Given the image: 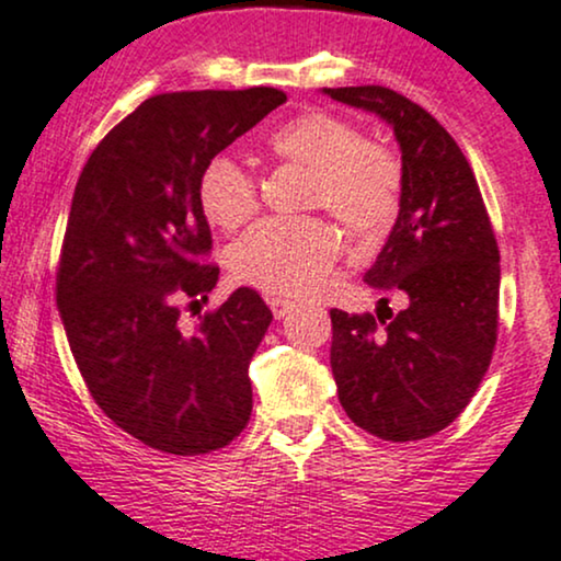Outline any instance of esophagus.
Segmentation results:
<instances>
[{"label": "esophagus", "mask_w": 561, "mask_h": 561, "mask_svg": "<svg viewBox=\"0 0 561 561\" xmlns=\"http://www.w3.org/2000/svg\"><path fill=\"white\" fill-rule=\"evenodd\" d=\"M294 301L286 299V296H270V309H273L275 320H283L288 312H291Z\"/></svg>", "instance_id": "esophagus-1"}]
</instances>
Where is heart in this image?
<instances>
[{"mask_svg":"<svg viewBox=\"0 0 561 561\" xmlns=\"http://www.w3.org/2000/svg\"><path fill=\"white\" fill-rule=\"evenodd\" d=\"M280 160L312 173L307 204L341 226L375 233L399 207L401 168L391 151L367 144L352 123L331 112H305L267 138ZM196 199L217 228L233 230L256 213V183L233 157L217 154L202 168ZM341 252L335 230L318 217H267L233 247V273L265 291L301 296L318 288Z\"/></svg>","mask_w":561,"mask_h":561,"instance_id":"heart-1","label":"heart"}]
</instances>
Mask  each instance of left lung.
Instances as JSON below:
<instances>
[{
    "mask_svg": "<svg viewBox=\"0 0 561 561\" xmlns=\"http://www.w3.org/2000/svg\"><path fill=\"white\" fill-rule=\"evenodd\" d=\"M388 123L401 149L399 217L365 273L404 294L379 318L331 309V367L354 425L383 440L444 431L476 397L499 328V247L470 162L431 112L386 85L322 89Z\"/></svg>",
    "mask_w": 561,
    "mask_h": 561,
    "instance_id": "8db88e82",
    "label": "left lung"
}]
</instances>
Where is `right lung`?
Instances as JSON below:
<instances>
[{"mask_svg":"<svg viewBox=\"0 0 561 561\" xmlns=\"http://www.w3.org/2000/svg\"><path fill=\"white\" fill-rule=\"evenodd\" d=\"M286 102L267 85L175 91L141 102L91 151L57 273V307L78 370L102 412L164 454L222 449L252 414L249 362L273 320L262 296L236 288L181 328L220 270L196 199L202 168Z\"/></svg>","mask_w":561,"mask_h":561,"instance_id":"add662e5","label":"right lung"}]
</instances>
